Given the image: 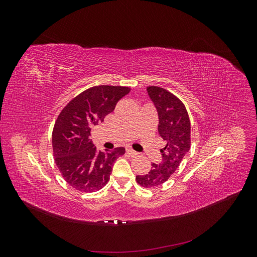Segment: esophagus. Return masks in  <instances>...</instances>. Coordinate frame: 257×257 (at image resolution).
Here are the masks:
<instances>
[{
    "instance_id": "obj_1",
    "label": "esophagus",
    "mask_w": 257,
    "mask_h": 257,
    "mask_svg": "<svg viewBox=\"0 0 257 257\" xmlns=\"http://www.w3.org/2000/svg\"><path fill=\"white\" fill-rule=\"evenodd\" d=\"M126 153L128 154V155H131V157H136V155L138 154L136 151H134L133 149H130V148H127L126 149Z\"/></svg>"
}]
</instances>
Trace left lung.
Segmentation results:
<instances>
[{
    "label": "left lung",
    "mask_w": 257,
    "mask_h": 257,
    "mask_svg": "<svg viewBox=\"0 0 257 257\" xmlns=\"http://www.w3.org/2000/svg\"><path fill=\"white\" fill-rule=\"evenodd\" d=\"M159 114V134L166 146L161 149L159 164L152 163L149 173L136 176V181L144 188H157L165 183L180 166L184 155L191 148V122L184 104L173 93L157 85L147 88Z\"/></svg>",
    "instance_id": "obj_1"
}]
</instances>
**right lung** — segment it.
<instances>
[{"instance_id":"right-lung-1","label":"right lung","mask_w":257,"mask_h":257,"mask_svg":"<svg viewBox=\"0 0 257 257\" xmlns=\"http://www.w3.org/2000/svg\"><path fill=\"white\" fill-rule=\"evenodd\" d=\"M131 91L120 85H95L69 102L54 123V162L64 180L77 191H98L109 181L115 160L125 153L123 147L97 151L90 139L91 127L103 122L116 103Z\"/></svg>"}]
</instances>
